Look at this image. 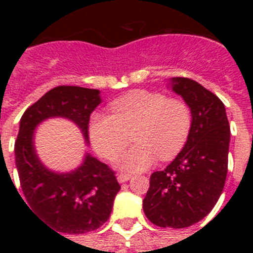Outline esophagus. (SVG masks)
I'll return each instance as SVG.
<instances>
[{
    "label": "esophagus",
    "mask_w": 253,
    "mask_h": 253,
    "mask_svg": "<svg viewBox=\"0 0 253 253\" xmlns=\"http://www.w3.org/2000/svg\"><path fill=\"white\" fill-rule=\"evenodd\" d=\"M118 181L122 184V182H126V181H128L131 178V174H126V173H121V174H118Z\"/></svg>",
    "instance_id": "obj_1"
}]
</instances>
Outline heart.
Masks as SVG:
<instances>
[{"label":"heart","mask_w":253,"mask_h":253,"mask_svg":"<svg viewBox=\"0 0 253 253\" xmlns=\"http://www.w3.org/2000/svg\"><path fill=\"white\" fill-rule=\"evenodd\" d=\"M110 115L94 113L89 123L91 143L103 158L117 160L130 142L135 146L122 159V168L139 172L159 158L176 156L188 140L193 111L186 101L150 90H132L109 105Z\"/></svg>","instance_id":"1"}]
</instances>
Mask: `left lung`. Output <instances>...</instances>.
I'll use <instances>...</instances> for the list:
<instances>
[{
    "instance_id": "8db88e82",
    "label": "left lung",
    "mask_w": 253,
    "mask_h": 253,
    "mask_svg": "<svg viewBox=\"0 0 253 253\" xmlns=\"http://www.w3.org/2000/svg\"><path fill=\"white\" fill-rule=\"evenodd\" d=\"M172 89L192 107V131L176 159L151 174L143 210L159 227L185 228L204 219L223 192L230 125L223 102L197 81L172 77Z\"/></svg>"
}]
</instances>
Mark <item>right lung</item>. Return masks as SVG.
<instances>
[{"instance_id": "obj_1", "label": "right lung", "mask_w": 253, "mask_h": 253, "mask_svg": "<svg viewBox=\"0 0 253 253\" xmlns=\"http://www.w3.org/2000/svg\"><path fill=\"white\" fill-rule=\"evenodd\" d=\"M99 102L97 89L60 85L22 115L14 151L23 202L53 231L84 234L101 227L110 218L121 185L114 170L90 155L72 173L45 169L34 150V128L49 117H65L77 123L87 139L90 114Z\"/></svg>"}]
</instances>
